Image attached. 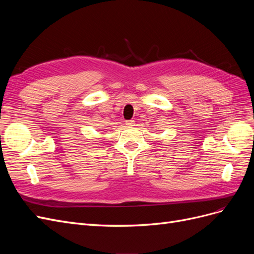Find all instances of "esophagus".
I'll return each mask as SVG.
<instances>
[{
  "label": "esophagus",
  "mask_w": 254,
  "mask_h": 254,
  "mask_svg": "<svg viewBox=\"0 0 254 254\" xmlns=\"http://www.w3.org/2000/svg\"><path fill=\"white\" fill-rule=\"evenodd\" d=\"M134 124H135V123H134V121H133V120H130V121H127V122H126V125H127V126H129V127H133V126H135Z\"/></svg>",
  "instance_id": "1"
}]
</instances>
